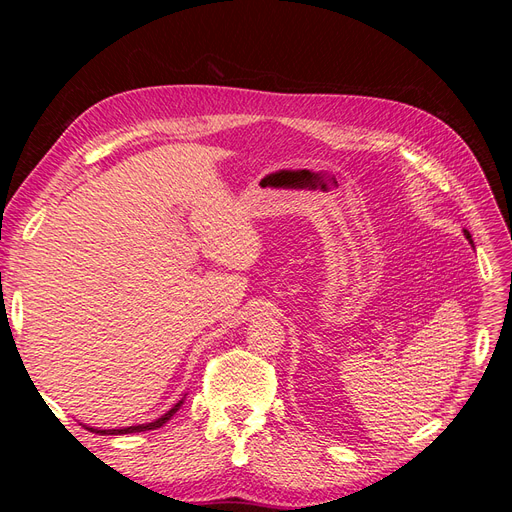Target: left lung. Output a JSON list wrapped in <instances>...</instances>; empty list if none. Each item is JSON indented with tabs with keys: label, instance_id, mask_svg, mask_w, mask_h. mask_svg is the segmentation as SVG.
I'll use <instances>...</instances> for the list:
<instances>
[{
	"label": "left lung",
	"instance_id": "8db88e82",
	"mask_svg": "<svg viewBox=\"0 0 512 512\" xmlns=\"http://www.w3.org/2000/svg\"><path fill=\"white\" fill-rule=\"evenodd\" d=\"M466 235H468V239H470V232H468V230H466Z\"/></svg>",
	"mask_w": 512,
	"mask_h": 512
}]
</instances>
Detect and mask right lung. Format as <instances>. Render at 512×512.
Listing matches in <instances>:
<instances>
[{"mask_svg":"<svg viewBox=\"0 0 512 512\" xmlns=\"http://www.w3.org/2000/svg\"><path fill=\"white\" fill-rule=\"evenodd\" d=\"M181 404H183V401H179V404H177L173 410H168L164 416H160L158 421L147 423V425H134V427H126V429H91V431H96V433H104V436H121V433H138V431L158 429V427H162L166 421H170V416H173V414L179 410V406H181Z\"/></svg>","mask_w":512,"mask_h":512,"instance_id":"add662e5","label":"right lung"}]
</instances>
